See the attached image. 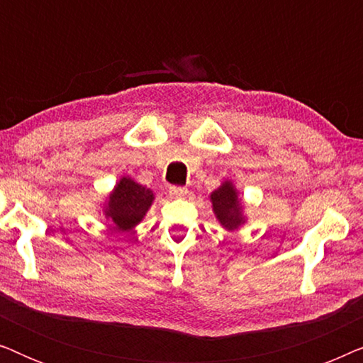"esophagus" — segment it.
I'll return each instance as SVG.
<instances>
[{
  "instance_id": "obj_1",
  "label": "esophagus",
  "mask_w": 363,
  "mask_h": 363,
  "mask_svg": "<svg viewBox=\"0 0 363 363\" xmlns=\"http://www.w3.org/2000/svg\"><path fill=\"white\" fill-rule=\"evenodd\" d=\"M188 193L185 186H170V195L173 198H183Z\"/></svg>"
}]
</instances>
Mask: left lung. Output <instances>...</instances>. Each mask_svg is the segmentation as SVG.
<instances>
[{
    "label": "left lung",
    "instance_id": "1",
    "mask_svg": "<svg viewBox=\"0 0 363 363\" xmlns=\"http://www.w3.org/2000/svg\"><path fill=\"white\" fill-rule=\"evenodd\" d=\"M210 200L213 203V211L218 221L226 230H238L245 225V215H242V205L238 195L235 185L230 180L223 182L220 188L211 193Z\"/></svg>",
    "mask_w": 363,
    "mask_h": 363
}]
</instances>
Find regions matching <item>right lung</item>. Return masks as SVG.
Listing matches in <instances>:
<instances>
[{
    "mask_svg": "<svg viewBox=\"0 0 363 363\" xmlns=\"http://www.w3.org/2000/svg\"><path fill=\"white\" fill-rule=\"evenodd\" d=\"M153 198L155 196L150 188L123 177L108 195L107 203L104 205V215L112 221L116 230L130 231L143 220Z\"/></svg>",
    "mask_w": 363,
    "mask_h": 363,
    "instance_id": "add662e5",
    "label": "right lung"
}]
</instances>
